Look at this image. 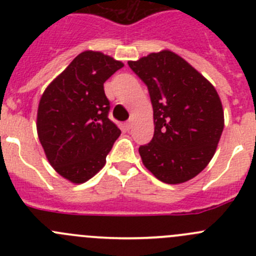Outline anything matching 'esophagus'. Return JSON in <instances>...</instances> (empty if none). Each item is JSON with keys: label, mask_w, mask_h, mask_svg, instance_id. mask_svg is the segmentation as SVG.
<instances>
[{"label": "esophagus", "mask_w": 256, "mask_h": 256, "mask_svg": "<svg viewBox=\"0 0 256 256\" xmlns=\"http://www.w3.org/2000/svg\"><path fill=\"white\" fill-rule=\"evenodd\" d=\"M125 128H126V130H131V128H132V120H128L125 122Z\"/></svg>", "instance_id": "1"}]
</instances>
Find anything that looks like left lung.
Returning <instances> with one entry per match:
<instances>
[{"mask_svg": "<svg viewBox=\"0 0 256 256\" xmlns=\"http://www.w3.org/2000/svg\"><path fill=\"white\" fill-rule=\"evenodd\" d=\"M146 84L154 108V132L138 147L148 171L168 184L197 176L214 156L224 112L213 85L174 52L128 62Z\"/></svg>", "mask_w": 256, "mask_h": 256, "instance_id": "obj_1", "label": "left lung"}]
</instances>
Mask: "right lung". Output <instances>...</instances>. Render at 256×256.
Wrapping results in <instances>:
<instances>
[{"label":"right lung","instance_id":"1","mask_svg":"<svg viewBox=\"0 0 256 256\" xmlns=\"http://www.w3.org/2000/svg\"><path fill=\"white\" fill-rule=\"evenodd\" d=\"M122 66L100 52H82L40 98L38 138L52 167L70 182L84 183L98 174L120 136L109 118L104 82Z\"/></svg>","mask_w":256,"mask_h":256}]
</instances>
